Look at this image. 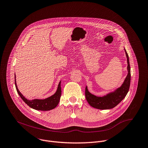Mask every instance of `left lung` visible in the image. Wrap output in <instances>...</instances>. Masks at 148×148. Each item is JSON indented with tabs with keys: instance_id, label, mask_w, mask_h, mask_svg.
<instances>
[{
	"instance_id": "left-lung-1",
	"label": "left lung",
	"mask_w": 148,
	"mask_h": 148,
	"mask_svg": "<svg viewBox=\"0 0 148 148\" xmlns=\"http://www.w3.org/2000/svg\"><path fill=\"white\" fill-rule=\"evenodd\" d=\"M127 59L128 74L122 85L113 92H109L103 96H96L90 93L87 86L85 88L86 99L90 106L101 110L111 109L120 103L127 95L131 82V71L128 55L124 48Z\"/></svg>"
}]
</instances>
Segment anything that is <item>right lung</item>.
I'll use <instances>...</instances> for the list:
<instances>
[{"label": "right lung", "mask_w": 148, "mask_h": 148, "mask_svg": "<svg viewBox=\"0 0 148 148\" xmlns=\"http://www.w3.org/2000/svg\"><path fill=\"white\" fill-rule=\"evenodd\" d=\"M15 77V85L18 93L19 96L21 97L23 101L30 108L34 109L36 110H41V111H48L51 110L55 109L59 104L60 96L62 94V89H61V81H60L56 92L51 96L46 98L44 99H35L32 100H28L27 98H25L22 93L20 92L18 89L17 84H16V74Z\"/></svg>", "instance_id": "obj_1"}]
</instances>
